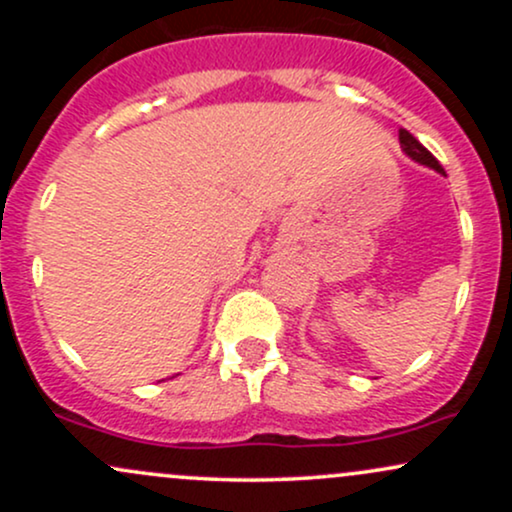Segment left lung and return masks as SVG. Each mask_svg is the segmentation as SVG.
<instances>
[{"label":"left lung","instance_id":"left-lung-1","mask_svg":"<svg viewBox=\"0 0 512 512\" xmlns=\"http://www.w3.org/2000/svg\"><path fill=\"white\" fill-rule=\"evenodd\" d=\"M399 144H402V151H404V154H407L409 158H414L416 163H421V166H428V168L436 170V173L445 175L443 166H440V163L436 161V158H433L431 151H428L426 146H421V144H419V139L411 137V134L407 132V129H399Z\"/></svg>","mask_w":512,"mask_h":512}]
</instances>
